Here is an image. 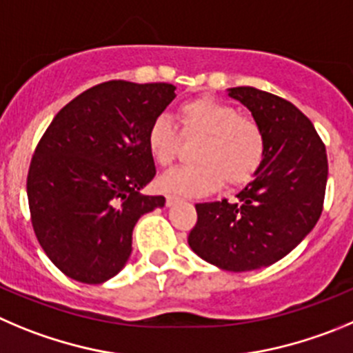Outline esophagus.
<instances>
[{
	"mask_svg": "<svg viewBox=\"0 0 353 353\" xmlns=\"http://www.w3.org/2000/svg\"><path fill=\"white\" fill-rule=\"evenodd\" d=\"M177 200H179V199H177L176 195H167V196H165V203H167V207L174 205V203H176Z\"/></svg>",
	"mask_w": 353,
	"mask_h": 353,
	"instance_id": "1",
	"label": "esophagus"
}]
</instances>
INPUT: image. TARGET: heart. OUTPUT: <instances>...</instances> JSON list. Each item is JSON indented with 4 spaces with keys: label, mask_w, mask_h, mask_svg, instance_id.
Instances as JSON below:
<instances>
[{
    "label": "heart",
    "mask_w": 353,
    "mask_h": 353,
    "mask_svg": "<svg viewBox=\"0 0 353 353\" xmlns=\"http://www.w3.org/2000/svg\"><path fill=\"white\" fill-rule=\"evenodd\" d=\"M176 125L160 117L148 128V151L160 167L176 161L184 141H200L195 150L199 163L172 170L158 181L161 190L177 195H203L225 181L240 188L251 183L265 160L263 127L252 117L240 114L233 104L212 95H199L181 102Z\"/></svg>",
    "instance_id": "heart-1"
}]
</instances>
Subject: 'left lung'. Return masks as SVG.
I'll use <instances>...</instances> for the list:
<instances>
[{
    "label": "left lung",
    "mask_w": 353,
    "mask_h": 353,
    "mask_svg": "<svg viewBox=\"0 0 353 353\" xmlns=\"http://www.w3.org/2000/svg\"><path fill=\"white\" fill-rule=\"evenodd\" d=\"M263 127L266 153L235 202L196 203L188 243L205 261L249 272L279 261L317 225L327 184L325 144L294 104L254 87L230 88Z\"/></svg>",
    "instance_id": "8db88e82"
}]
</instances>
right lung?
I'll list each match as a JSON object with an SVG mask.
<instances>
[{
	"label": "right lung",
	"instance_id": "right-lung-1",
	"mask_svg": "<svg viewBox=\"0 0 353 353\" xmlns=\"http://www.w3.org/2000/svg\"><path fill=\"white\" fill-rule=\"evenodd\" d=\"M174 90L170 83L104 81L65 104L39 139L28 172L32 230L72 281L102 284L117 275L137 219L165 205L141 188L157 174L148 128Z\"/></svg>",
	"mask_w": 353,
	"mask_h": 353
}]
</instances>
